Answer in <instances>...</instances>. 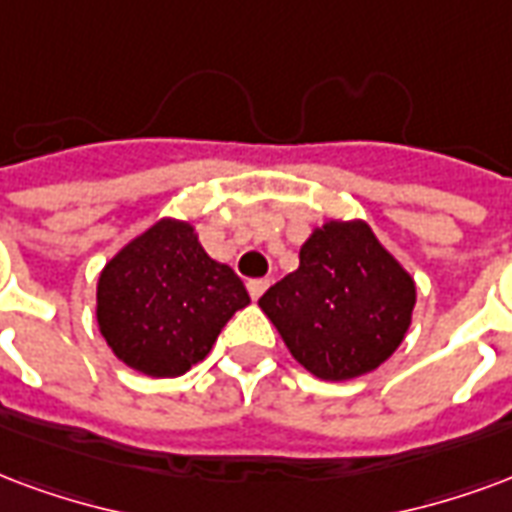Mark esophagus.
<instances>
[{
    "mask_svg": "<svg viewBox=\"0 0 512 512\" xmlns=\"http://www.w3.org/2000/svg\"><path fill=\"white\" fill-rule=\"evenodd\" d=\"M246 290H249V295L257 301V298L268 290V279H249V282H246Z\"/></svg>",
    "mask_w": 512,
    "mask_h": 512,
    "instance_id": "obj_1",
    "label": "esophagus"
}]
</instances>
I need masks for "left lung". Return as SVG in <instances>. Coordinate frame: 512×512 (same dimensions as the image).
I'll list each match as a JSON object with an SVG mask.
<instances>
[{
    "label": "left lung",
    "mask_w": 512,
    "mask_h": 512,
    "mask_svg": "<svg viewBox=\"0 0 512 512\" xmlns=\"http://www.w3.org/2000/svg\"><path fill=\"white\" fill-rule=\"evenodd\" d=\"M415 279L363 219H328L298 252V268L257 301L295 361L314 377L355 380L399 350L415 309Z\"/></svg>",
    "instance_id": "left-lung-1"
}]
</instances>
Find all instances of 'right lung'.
Returning <instances> with one entry per match:
<instances>
[{"label":"right lung","mask_w":512,"mask_h":512,"mask_svg":"<svg viewBox=\"0 0 512 512\" xmlns=\"http://www.w3.org/2000/svg\"><path fill=\"white\" fill-rule=\"evenodd\" d=\"M249 304L236 271L208 257L187 219L162 217L127 241L97 279V325L124 366L179 377L206 358Z\"/></svg>","instance_id":"1"}]
</instances>
